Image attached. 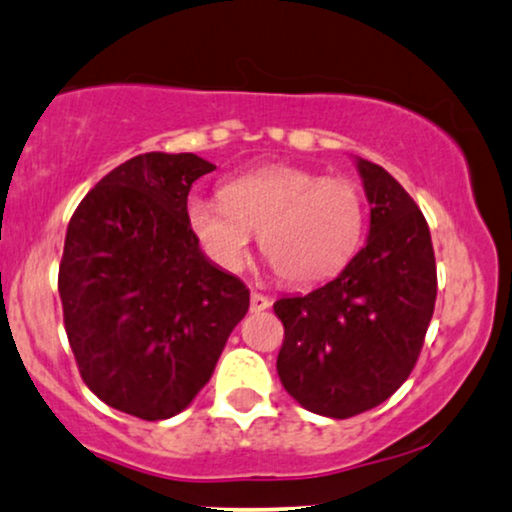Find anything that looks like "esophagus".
I'll return each instance as SVG.
<instances>
[{
  "mask_svg": "<svg viewBox=\"0 0 512 512\" xmlns=\"http://www.w3.org/2000/svg\"><path fill=\"white\" fill-rule=\"evenodd\" d=\"M271 307V300L267 295H262V293H252L250 295V312H264V309H269Z\"/></svg>",
  "mask_w": 512,
  "mask_h": 512,
  "instance_id": "obj_1",
  "label": "esophagus"
}]
</instances>
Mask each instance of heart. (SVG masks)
Masks as SVG:
<instances>
[{
	"mask_svg": "<svg viewBox=\"0 0 512 512\" xmlns=\"http://www.w3.org/2000/svg\"><path fill=\"white\" fill-rule=\"evenodd\" d=\"M222 200L191 198L186 222L219 267L248 260L252 234L278 278L293 286L328 281L357 255L366 200L357 181L295 165H269L226 181Z\"/></svg>",
	"mask_w": 512,
	"mask_h": 512,
	"instance_id": "b5f03b06",
	"label": "heart"
}]
</instances>
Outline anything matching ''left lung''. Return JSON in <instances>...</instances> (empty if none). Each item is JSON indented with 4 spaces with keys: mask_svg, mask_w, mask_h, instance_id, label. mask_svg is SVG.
<instances>
[{
    "mask_svg": "<svg viewBox=\"0 0 512 512\" xmlns=\"http://www.w3.org/2000/svg\"><path fill=\"white\" fill-rule=\"evenodd\" d=\"M371 203L366 248L333 281L281 297L276 371L307 411L352 418L404 385L416 366L437 297L430 229L404 186L380 165L357 158Z\"/></svg>",
    "mask_w": 512,
    "mask_h": 512,
    "instance_id": "obj_1",
    "label": "left lung"
}]
</instances>
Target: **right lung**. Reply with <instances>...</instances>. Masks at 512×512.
Here are the masks:
<instances>
[{"label":"right lung","mask_w":512,"mask_h":512,"mask_svg":"<svg viewBox=\"0 0 512 512\" xmlns=\"http://www.w3.org/2000/svg\"><path fill=\"white\" fill-rule=\"evenodd\" d=\"M196 153H144L108 172L70 217L58 295L84 385L141 420L177 416L203 390L250 307L186 222Z\"/></svg>","instance_id":"right-lung-1"}]
</instances>
